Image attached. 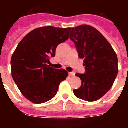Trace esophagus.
<instances>
[{
	"label": "esophagus",
	"mask_w": 128,
	"mask_h": 128,
	"mask_svg": "<svg viewBox=\"0 0 128 128\" xmlns=\"http://www.w3.org/2000/svg\"><path fill=\"white\" fill-rule=\"evenodd\" d=\"M68 74H69V76H72V77H73V76H75V73H74V72H69V73H68Z\"/></svg>",
	"instance_id": "obj_1"
}]
</instances>
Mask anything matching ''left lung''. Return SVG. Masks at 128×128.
I'll use <instances>...</instances> for the list:
<instances>
[{
  "label": "left lung",
  "mask_w": 128,
  "mask_h": 128,
  "mask_svg": "<svg viewBox=\"0 0 128 128\" xmlns=\"http://www.w3.org/2000/svg\"><path fill=\"white\" fill-rule=\"evenodd\" d=\"M68 32L86 70L84 74H76L82 84L73 90L74 95L85 101H96L113 86L118 72L117 55L105 37L91 26L68 28Z\"/></svg>",
  "instance_id": "8db88e82"
}]
</instances>
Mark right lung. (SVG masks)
Here are the masks:
<instances>
[{"mask_svg":"<svg viewBox=\"0 0 128 128\" xmlns=\"http://www.w3.org/2000/svg\"><path fill=\"white\" fill-rule=\"evenodd\" d=\"M68 28L40 27L25 36L11 58L14 81L26 98L34 104L49 101L56 95L68 72L47 65L57 46L69 38Z\"/></svg>","mask_w":128,"mask_h":128,"instance_id":"add662e5","label":"right lung"}]
</instances>
